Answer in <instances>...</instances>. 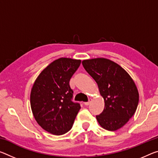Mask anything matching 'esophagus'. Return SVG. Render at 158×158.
Returning <instances> with one entry per match:
<instances>
[{"instance_id":"34e87169","label":"esophagus","mask_w":158,"mask_h":158,"mask_svg":"<svg viewBox=\"0 0 158 158\" xmlns=\"http://www.w3.org/2000/svg\"><path fill=\"white\" fill-rule=\"evenodd\" d=\"M91 99H89V101L88 102H84V105H85V106H89V105L90 104V102H91Z\"/></svg>"}]
</instances>
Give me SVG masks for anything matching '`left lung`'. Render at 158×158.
<instances>
[{
    "label": "left lung",
    "mask_w": 158,
    "mask_h": 158,
    "mask_svg": "<svg viewBox=\"0 0 158 158\" xmlns=\"http://www.w3.org/2000/svg\"><path fill=\"white\" fill-rule=\"evenodd\" d=\"M82 64L96 81L105 102L97 121L108 131L122 128L134 114L139 104V94L134 80L118 64L104 57L84 60Z\"/></svg>",
    "instance_id": "obj_1"
}]
</instances>
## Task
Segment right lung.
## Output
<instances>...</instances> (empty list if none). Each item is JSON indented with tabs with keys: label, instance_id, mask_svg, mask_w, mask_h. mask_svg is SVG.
<instances>
[{
	"label": "right lung",
	"instance_id": "right-lung-1",
	"mask_svg": "<svg viewBox=\"0 0 158 158\" xmlns=\"http://www.w3.org/2000/svg\"><path fill=\"white\" fill-rule=\"evenodd\" d=\"M81 60L60 57L46 68L35 80L30 94L32 113L39 125L54 135L72 129L81 106L72 101L69 80Z\"/></svg>",
	"mask_w": 158,
	"mask_h": 158
}]
</instances>
